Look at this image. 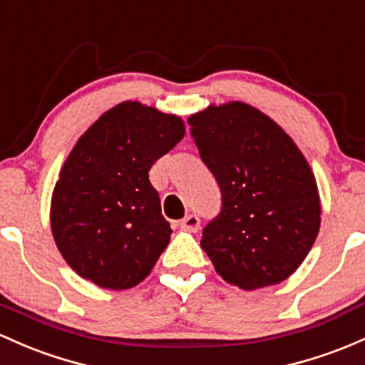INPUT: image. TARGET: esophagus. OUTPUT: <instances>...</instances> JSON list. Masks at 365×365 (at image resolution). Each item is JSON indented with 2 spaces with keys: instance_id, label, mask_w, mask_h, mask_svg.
Returning <instances> with one entry per match:
<instances>
[{
  "instance_id": "1",
  "label": "esophagus",
  "mask_w": 365,
  "mask_h": 365,
  "mask_svg": "<svg viewBox=\"0 0 365 365\" xmlns=\"http://www.w3.org/2000/svg\"><path fill=\"white\" fill-rule=\"evenodd\" d=\"M180 227L187 232H197L199 227H201V220H199L197 215H189L180 222Z\"/></svg>"
}]
</instances>
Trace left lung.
Returning <instances> with one entry per match:
<instances>
[{
	"label": "left lung",
	"mask_w": 365,
	"mask_h": 365,
	"mask_svg": "<svg viewBox=\"0 0 365 365\" xmlns=\"http://www.w3.org/2000/svg\"><path fill=\"white\" fill-rule=\"evenodd\" d=\"M189 124L222 190V211L201 239L216 274L244 291L286 280L320 228L317 182L305 155L250 103L210 106Z\"/></svg>",
	"instance_id": "obj_1"
}]
</instances>
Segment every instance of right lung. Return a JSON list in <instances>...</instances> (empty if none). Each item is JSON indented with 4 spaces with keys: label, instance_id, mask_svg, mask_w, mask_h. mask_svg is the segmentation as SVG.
I'll use <instances>...</instances> for the list:
<instances>
[{
    "label": "right lung",
    "instance_id": "add662e5",
    "mask_svg": "<svg viewBox=\"0 0 365 365\" xmlns=\"http://www.w3.org/2000/svg\"><path fill=\"white\" fill-rule=\"evenodd\" d=\"M183 135L182 118L126 100L79 137L50 206L55 244L79 277L123 291L150 274L171 228L149 171Z\"/></svg>",
    "mask_w": 365,
    "mask_h": 365
}]
</instances>
